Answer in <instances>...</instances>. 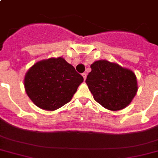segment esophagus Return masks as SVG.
Returning <instances> with one entry per match:
<instances>
[{"mask_svg": "<svg viewBox=\"0 0 158 158\" xmlns=\"http://www.w3.org/2000/svg\"><path fill=\"white\" fill-rule=\"evenodd\" d=\"M82 75H83V79H84V80H86V79H87V73H83L82 74Z\"/></svg>", "mask_w": 158, "mask_h": 158, "instance_id": "34e87169", "label": "esophagus"}]
</instances>
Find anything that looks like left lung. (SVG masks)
I'll return each instance as SVG.
<instances>
[{
  "instance_id": "1",
  "label": "left lung",
  "mask_w": 158,
  "mask_h": 158,
  "mask_svg": "<svg viewBox=\"0 0 158 158\" xmlns=\"http://www.w3.org/2000/svg\"><path fill=\"white\" fill-rule=\"evenodd\" d=\"M90 68L86 83L96 102L112 111L130 105L138 89L134 71L106 60L94 61Z\"/></svg>"
}]
</instances>
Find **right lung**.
Listing matches in <instances>:
<instances>
[{
  "label": "right lung",
  "instance_id": "add662e5",
  "mask_svg": "<svg viewBox=\"0 0 158 158\" xmlns=\"http://www.w3.org/2000/svg\"><path fill=\"white\" fill-rule=\"evenodd\" d=\"M83 78L63 57L38 61L24 75L25 91L31 102L53 111L70 102Z\"/></svg>",
  "mask_w": 158,
  "mask_h": 158
}]
</instances>
